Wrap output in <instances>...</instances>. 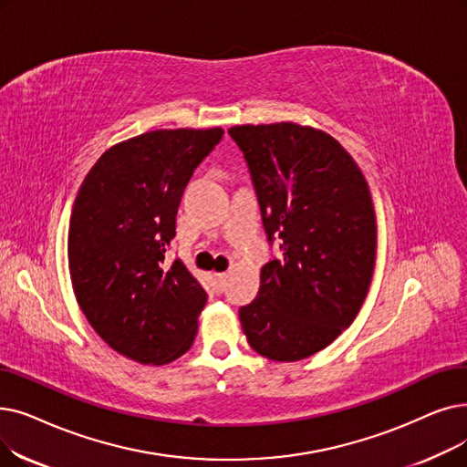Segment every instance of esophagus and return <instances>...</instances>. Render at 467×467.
I'll use <instances>...</instances> for the list:
<instances>
[{"label": "esophagus", "instance_id": "1", "mask_svg": "<svg viewBox=\"0 0 467 467\" xmlns=\"http://www.w3.org/2000/svg\"><path fill=\"white\" fill-rule=\"evenodd\" d=\"M225 280H227V273H217L215 275V286H217L219 292L223 290V286H225Z\"/></svg>", "mask_w": 467, "mask_h": 467}]
</instances>
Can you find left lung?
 <instances>
[{"label":"left lung","instance_id":"8db88e82","mask_svg":"<svg viewBox=\"0 0 467 467\" xmlns=\"http://www.w3.org/2000/svg\"><path fill=\"white\" fill-rule=\"evenodd\" d=\"M250 166L263 225L282 257L261 267L257 297L238 317L250 348L276 362L307 358L346 330L367 299L376 212L353 156L296 121L229 130Z\"/></svg>","mask_w":467,"mask_h":467}]
</instances>
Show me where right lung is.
I'll use <instances>...</instances> for the list:
<instances>
[{"label":"right lung","instance_id":"add662e5","mask_svg":"<svg viewBox=\"0 0 467 467\" xmlns=\"http://www.w3.org/2000/svg\"><path fill=\"white\" fill-rule=\"evenodd\" d=\"M223 128L154 130L100 156L74 200L68 271L79 309L105 343L161 367L185 355L206 292L181 259L164 261L192 171Z\"/></svg>","mask_w":467,"mask_h":467}]
</instances>
